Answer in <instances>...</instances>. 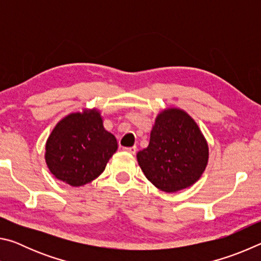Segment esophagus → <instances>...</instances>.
<instances>
[{"label": "esophagus", "mask_w": 261, "mask_h": 261, "mask_svg": "<svg viewBox=\"0 0 261 261\" xmlns=\"http://www.w3.org/2000/svg\"><path fill=\"white\" fill-rule=\"evenodd\" d=\"M123 149H124L125 152L130 153V154H135V153L137 152V147H136V146H132V147H124Z\"/></svg>", "instance_id": "esophagus-1"}]
</instances>
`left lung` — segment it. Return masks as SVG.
Wrapping results in <instances>:
<instances>
[{
	"label": "left lung",
	"mask_w": 261,
	"mask_h": 261,
	"mask_svg": "<svg viewBox=\"0 0 261 261\" xmlns=\"http://www.w3.org/2000/svg\"><path fill=\"white\" fill-rule=\"evenodd\" d=\"M148 180L165 192L191 187L204 173L208 147L199 127L179 109L158 115L147 148L137 154Z\"/></svg>",
	"instance_id": "8db88e82"
}]
</instances>
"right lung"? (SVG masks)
Masks as SVG:
<instances>
[{
	"mask_svg": "<svg viewBox=\"0 0 261 261\" xmlns=\"http://www.w3.org/2000/svg\"><path fill=\"white\" fill-rule=\"evenodd\" d=\"M116 149V138L105 130L99 112L70 114L47 140L46 162L56 178L81 187L102 173Z\"/></svg>",
	"mask_w": 261,
	"mask_h": 261,
	"instance_id": "add662e5",
	"label": "right lung"
}]
</instances>
